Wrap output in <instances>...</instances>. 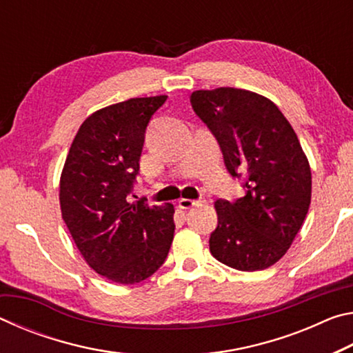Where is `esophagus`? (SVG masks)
Listing matches in <instances>:
<instances>
[{
	"mask_svg": "<svg viewBox=\"0 0 353 353\" xmlns=\"http://www.w3.org/2000/svg\"><path fill=\"white\" fill-rule=\"evenodd\" d=\"M201 201H194V199H179V207L182 208V210H188V208L194 207V205H199Z\"/></svg>",
	"mask_w": 353,
	"mask_h": 353,
	"instance_id": "1",
	"label": "esophagus"
}]
</instances>
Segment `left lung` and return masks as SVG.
Segmentation results:
<instances>
[{
	"mask_svg": "<svg viewBox=\"0 0 353 353\" xmlns=\"http://www.w3.org/2000/svg\"><path fill=\"white\" fill-rule=\"evenodd\" d=\"M191 105L224 154L234 177L246 174V194L218 199L210 252L238 271H261L286 254L312 202V170L294 129L266 97L219 87L191 93Z\"/></svg>",
	"mask_w": 353,
	"mask_h": 353,
	"instance_id": "8db88e82",
	"label": "left lung"
}]
</instances>
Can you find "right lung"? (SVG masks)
I'll return each instance as SVG.
<instances>
[{"mask_svg":"<svg viewBox=\"0 0 353 353\" xmlns=\"http://www.w3.org/2000/svg\"><path fill=\"white\" fill-rule=\"evenodd\" d=\"M166 94L132 98L92 113L65 160L62 218L87 265L110 282L134 285L163 265L174 236V205L130 201L145 132Z\"/></svg>","mask_w":353,"mask_h":353,"instance_id":"obj_1","label":"right lung"}]
</instances>
